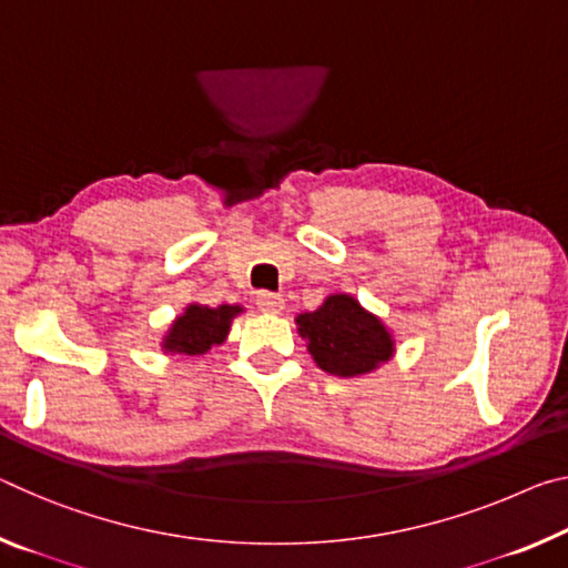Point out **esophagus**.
Here are the masks:
<instances>
[{
    "mask_svg": "<svg viewBox=\"0 0 568 568\" xmlns=\"http://www.w3.org/2000/svg\"><path fill=\"white\" fill-rule=\"evenodd\" d=\"M255 303H257V308L263 311V313H281V311L285 308L283 295L270 293V291H260V293L255 295Z\"/></svg>",
    "mask_w": 568,
    "mask_h": 568,
    "instance_id": "34e87169",
    "label": "esophagus"
}]
</instances>
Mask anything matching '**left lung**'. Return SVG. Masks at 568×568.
<instances>
[{
    "label": "left lung",
    "mask_w": 568,
    "mask_h": 568,
    "mask_svg": "<svg viewBox=\"0 0 568 568\" xmlns=\"http://www.w3.org/2000/svg\"><path fill=\"white\" fill-rule=\"evenodd\" d=\"M298 333L311 356L333 376H362L394 356L389 328L346 293L328 295L316 311L301 313Z\"/></svg>",
    "instance_id": "obj_1"
}]
</instances>
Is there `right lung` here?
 I'll return each mask as SVG.
<instances>
[{
	"label": "right lung",
	"mask_w": 568,
	"mask_h": 568,
	"mask_svg": "<svg viewBox=\"0 0 568 568\" xmlns=\"http://www.w3.org/2000/svg\"><path fill=\"white\" fill-rule=\"evenodd\" d=\"M242 313V305H210L192 303L186 305L182 316L171 323L169 333L161 341V348L166 354H184V356H202L212 346L222 344L227 338L232 321Z\"/></svg>",
	"instance_id": "obj_1"
}]
</instances>
